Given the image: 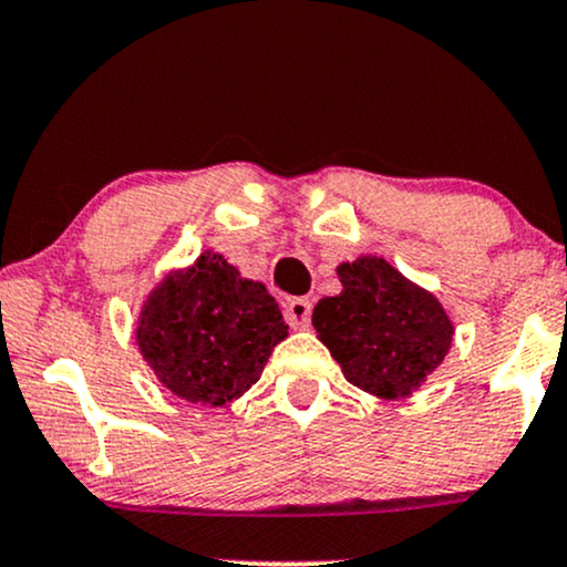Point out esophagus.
I'll return each mask as SVG.
<instances>
[{
    "mask_svg": "<svg viewBox=\"0 0 567 567\" xmlns=\"http://www.w3.org/2000/svg\"><path fill=\"white\" fill-rule=\"evenodd\" d=\"M285 320H288L290 328L306 330L311 322V303L306 298H292V301L285 303Z\"/></svg>",
    "mask_w": 567,
    "mask_h": 567,
    "instance_id": "obj_1",
    "label": "esophagus"
}]
</instances>
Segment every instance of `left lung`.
<instances>
[{"mask_svg": "<svg viewBox=\"0 0 567 567\" xmlns=\"http://www.w3.org/2000/svg\"><path fill=\"white\" fill-rule=\"evenodd\" d=\"M343 290L315 306L311 324L349 383L396 400L442 365L453 322L432 292L379 256L338 266Z\"/></svg>", "mask_w": 567, "mask_h": 567, "instance_id": "1", "label": "left lung"}]
</instances>
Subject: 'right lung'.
Masks as SVG:
<instances>
[{
  "mask_svg": "<svg viewBox=\"0 0 567 567\" xmlns=\"http://www.w3.org/2000/svg\"><path fill=\"white\" fill-rule=\"evenodd\" d=\"M288 324L266 285L243 279L207 250L171 271L143 301L135 341L162 386L186 402L220 408L261 379Z\"/></svg>",
  "mask_w": 567,
  "mask_h": 567,
  "instance_id": "obj_1",
  "label": "right lung"
}]
</instances>
